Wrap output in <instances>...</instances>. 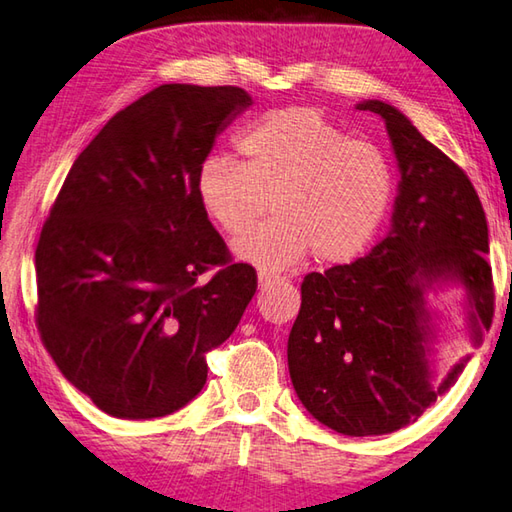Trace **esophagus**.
I'll list each match as a JSON object with an SVG mask.
<instances>
[{
    "label": "esophagus",
    "instance_id": "obj_1",
    "mask_svg": "<svg viewBox=\"0 0 512 512\" xmlns=\"http://www.w3.org/2000/svg\"><path fill=\"white\" fill-rule=\"evenodd\" d=\"M274 283H278V278H276V276H272V274H265V272H260V274H258V287H260V289L272 287Z\"/></svg>",
    "mask_w": 512,
    "mask_h": 512
}]
</instances>
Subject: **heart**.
<instances>
[{
	"mask_svg": "<svg viewBox=\"0 0 512 512\" xmlns=\"http://www.w3.org/2000/svg\"><path fill=\"white\" fill-rule=\"evenodd\" d=\"M236 149L240 162L227 156L202 162L196 198L211 223L238 238L272 196L276 218L234 245L243 263L281 272L310 252L316 263H347L388 218L394 198L388 156L314 109L267 111L240 133Z\"/></svg>",
	"mask_w": 512,
	"mask_h": 512,
	"instance_id": "obj_1",
	"label": "heart"
}]
</instances>
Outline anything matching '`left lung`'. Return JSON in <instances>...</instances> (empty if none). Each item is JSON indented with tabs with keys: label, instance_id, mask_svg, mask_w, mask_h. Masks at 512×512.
<instances>
[{
	"label": "left lung",
	"instance_id": "left-lung-1",
	"mask_svg": "<svg viewBox=\"0 0 512 512\" xmlns=\"http://www.w3.org/2000/svg\"><path fill=\"white\" fill-rule=\"evenodd\" d=\"M356 109L381 115L399 162L392 227L368 256L305 276L287 365L314 419L341 435L372 437L417 421L468 361L430 383L426 289L464 285L472 341L481 343L495 285L486 214L464 169L394 106L368 100Z\"/></svg>",
	"mask_w": 512,
	"mask_h": 512
}]
</instances>
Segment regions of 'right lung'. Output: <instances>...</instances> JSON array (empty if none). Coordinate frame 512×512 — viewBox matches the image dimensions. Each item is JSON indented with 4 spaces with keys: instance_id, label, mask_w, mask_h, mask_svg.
Returning <instances> with one entry per match:
<instances>
[{
    "instance_id": "right-lung-1",
    "label": "right lung",
    "mask_w": 512,
    "mask_h": 512,
    "mask_svg": "<svg viewBox=\"0 0 512 512\" xmlns=\"http://www.w3.org/2000/svg\"><path fill=\"white\" fill-rule=\"evenodd\" d=\"M249 104L238 86L162 84L104 124L53 202L35 323L60 372L111 417L187 406L207 352L256 294V269L231 260L196 198L216 136Z\"/></svg>"
}]
</instances>
